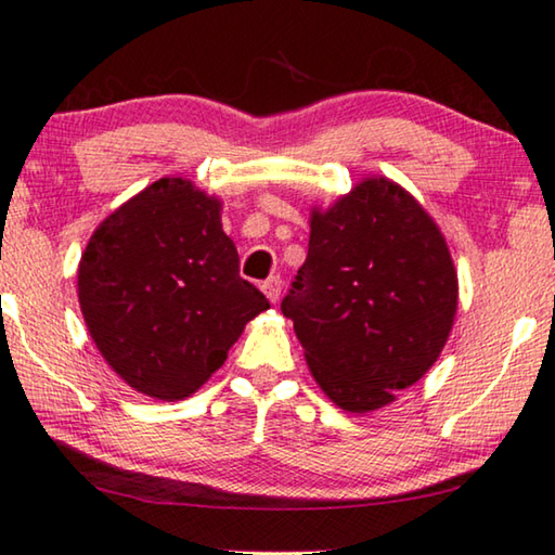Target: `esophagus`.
I'll list each match as a JSON object with an SVG mask.
<instances>
[{"label": "esophagus", "mask_w": 555, "mask_h": 555, "mask_svg": "<svg viewBox=\"0 0 555 555\" xmlns=\"http://www.w3.org/2000/svg\"><path fill=\"white\" fill-rule=\"evenodd\" d=\"M260 287H262V293H264V297H268L270 302H278L280 300V291H283V280H280V278H268Z\"/></svg>", "instance_id": "obj_1"}]
</instances>
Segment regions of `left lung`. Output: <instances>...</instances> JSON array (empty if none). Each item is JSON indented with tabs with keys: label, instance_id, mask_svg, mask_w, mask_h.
Wrapping results in <instances>:
<instances>
[{
	"label": "left lung",
	"instance_id": "left-lung-1",
	"mask_svg": "<svg viewBox=\"0 0 555 555\" xmlns=\"http://www.w3.org/2000/svg\"><path fill=\"white\" fill-rule=\"evenodd\" d=\"M280 310L325 396L348 413H371L443 352L457 272L425 207L375 175L325 210L312 207L308 258Z\"/></svg>",
	"mask_w": 555,
	"mask_h": 555
}]
</instances>
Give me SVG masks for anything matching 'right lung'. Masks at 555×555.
Returning <instances> with one entry per match:
<instances>
[{"mask_svg": "<svg viewBox=\"0 0 555 555\" xmlns=\"http://www.w3.org/2000/svg\"><path fill=\"white\" fill-rule=\"evenodd\" d=\"M220 212V199L190 180L163 178L107 215L85 247V325L112 371L142 396L190 398L270 308L240 278Z\"/></svg>", "mask_w": 555, "mask_h": 555, "instance_id": "add662e5", "label": "right lung"}]
</instances>
